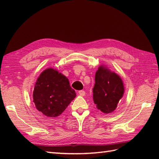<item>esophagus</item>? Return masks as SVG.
I'll list each match as a JSON object with an SVG mask.
<instances>
[{"label": "esophagus", "mask_w": 159, "mask_h": 159, "mask_svg": "<svg viewBox=\"0 0 159 159\" xmlns=\"http://www.w3.org/2000/svg\"><path fill=\"white\" fill-rule=\"evenodd\" d=\"M79 94L80 95V96H84V95H85V92H84V91L83 90H80V91H79Z\"/></svg>", "instance_id": "1"}]
</instances>
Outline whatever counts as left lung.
Wrapping results in <instances>:
<instances>
[{
    "label": "left lung",
    "instance_id": "left-lung-1",
    "mask_svg": "<svg viewBox=\"0 0 159 159\" xmlns=\"http://www.w3.org/2000/svg\"><path fill=\"white\" fill-rule=\"evenodd\" d=\"M124 91L120 77L105 66H99L95 73L93 89V99L97 108L105 114L112 112L123 98Z\"/></svg>",
    "mask_w": 159,
    "mask_h": 159
}]
</instances>
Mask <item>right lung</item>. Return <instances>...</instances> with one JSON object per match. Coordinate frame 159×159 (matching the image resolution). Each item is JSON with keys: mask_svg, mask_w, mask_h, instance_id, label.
<instances>
[{"mask_svg": "<svg viewBox=\"0 0 159 159\" xmlns=\"http://www.w3.org/2000/svg\"><path fill=\"white\" fill-rule=\"evenodd\" d=\"M75 97L66 76L53 68L40 74L33 91L36 109L48 117L60 115Z\"/></svg>", "mask_w": 159, "mask_h": 159, "instance_id": "right-lung-1", "label": "right lung"}]
</instances>
